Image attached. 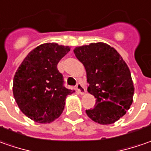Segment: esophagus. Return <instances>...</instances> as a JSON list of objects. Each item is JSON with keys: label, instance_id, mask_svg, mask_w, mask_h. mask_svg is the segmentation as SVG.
<instances>
[{"label": "esophagus", "instance_id": "34e87169", "mask_svg": "<svg viewBox=\"0 0 151 151\" xmlns=\"http://www.w3.org/2000/svg\"><path fill=\"white\" fill-rule=\"evenodd\" d=\"M76 90L78 91V92L81 94V95H84L86 93V89L83 86L82 83L81 82H78L76 84Z\"/></svg>", "mask_w": 151, "mask_h": 151}]
</instances>
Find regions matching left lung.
<instances>
[{"label": "left lung", "instance_id": "1", "mask_svg": "<svg viewBox=\"0 0 151 151\" xmlns=\"http://www.w3.org/2000/svg\"><path fill=\"white\" fill-rule=\"evenodd\" d=\"M74 53L86 70L87 91L96 99L94 108L86 110L95 122L110 125L130 109L134 85L129 67L120 55L106 43L78 46Z\"/></svg>", "mask_w": 151, "mask_h": 151}]
</instances>
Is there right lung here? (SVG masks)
Instances as JSON below:
<instances>
[{
    "mask_svg": "<svg viewBox=\"0 0 151 151\" xmlns=\"http://www.w3.org/2000/svg\"><path fill=\"white\" fill-rule=\"evenodd\" d=\"M69 46L45 43L37 46L22 61L13 80V95L27 117L38 123H50L58 118L65 101L74 91L64 86L62 74L57 69Z\"/></svg>",
    "mask_w": 151,
    "mask_h": 151,
    "instance_id": "add662e5",
    "label": "right lung"
}]
</instances>
